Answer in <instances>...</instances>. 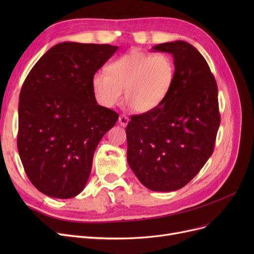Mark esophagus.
<instances>
[{"instance_id":"esophagus-1","label":"esophagus","mask_w":254,"mask_h":254,"mask_svg":"<svg viewBox=\"0 0 254 254\" xmlns=\"http://www.w3.org/2000/svg\"><path fill=\"white\" fill-rule=\"evenodd\" d=\"M128 122H129V118H128V117H126V115H124V114L120 115V118H119V123H120V125H121V126H123V127H126V126H127V124H128Z\"/></svg>"}]
</instances>
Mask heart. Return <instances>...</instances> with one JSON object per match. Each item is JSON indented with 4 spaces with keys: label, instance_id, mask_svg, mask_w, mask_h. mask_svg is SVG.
<instances>
[{
    "label": "heart",
    "instance_id": "heart-1",
    "mask_svg": "<svg viewBox=\"0 0 254 254\" xmlns=\"http://www.w3.org/2000/svg\"><path fill=\"white\" fill-rule=\"evenodd\" d=\"M107 72H96L92 77L97 102L111 108L121 101L124 89L125 103L134 112L146 113L158 108L167 97L176 67L167 54L133 49L107 65Z\"/></svg>",
    "mask_w": 254,
    "mask_h": 254
}]
</instances>
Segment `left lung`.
Returning <instances> with one entry per match:
<instances>
[{"mask_svg":"<svg viewBox=\"0 0 254 254\" xmlns=\"http://www.w3.org/2000/svg\"><path fill=\"white\" fill-rule=\"evenodd\" d=\"M152 50L172 54L175 79L158 108L130 118L127 161L144 187L172 191L187 186L212 156L220 124L218 90L191 44L178 40Z\"/></svg>","mask_w":254,"mask_h":254,"instance_id":"left-lung-1","label":"left lung"}]
</instances>
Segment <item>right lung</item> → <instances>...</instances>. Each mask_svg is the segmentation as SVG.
<instances>
[{
  "label": "right lung",
  "mask_w": 254,
  "mask_h": 254,
  "mask_svg": "<svg viewBox=\"0 0 254 254\" xmlns=\"http://www.w3.org/2000/svg\"><path fill=\"white\" fill-rule=\"evenodd\" d=\"M117 51L110 44L63 42L28 73L17 143L28 179L41 193L67 199L86 186L97 145L119 119L97 104L92 77Z\"/></svg>",
  "instance_id": "right-lung-1"
}]
</instances>
